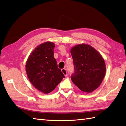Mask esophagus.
Returning <instances> with one entry per match:
<instances>
[{"instance_id": "34e87169", "label": "esophagus", "mask_w": 126, "mask_h": 126, "mask_svg": "<svg viewBox=\"0 0 126 126\" xmlns=\"http://www.w3.org/2000/svg\"><path fill=\"white\" fill-rule=\"evenodd\" d=\"M62 72L63 73V74L64 75L65 77H66L67 76H68V74H67V71H66V70L65 69H62Z\"/></svg>"}]
</instances>
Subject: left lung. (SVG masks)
<instances>
[{
    "label": "left lung",
    "instance_id": "1",
    "mask_svg": "<svg viewBox=\"0 0 126 126\" xmlns=\"http://www.w3.org/2000/svg\"><path fill=\"white\" fill-rule=\"evenodd\" d=\"M74 72L71 79L81 91L90 93L100 86L106 73V65L101 55L92 47L82 44L71 50Z\"/></svg>",
    "mask_w": 126,
    "mask_h": 126
}]
</instances>
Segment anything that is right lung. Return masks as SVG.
<instances>
[{
	"label": "right lung",
	"mask_w": 126,
	"mask_h": 126,
	"mask_svg": "<svg viewBox=\"0 0 126 126\" xmlns=\"http://www.w3.org/2000/svg\"><path fill=\"white\" fill-rule=\"evenodd\" d=\"M54 47L51 42L41 44L32 52L26 64L31 83L46 94L52 92L65 77L54 57Z\"/></svg>",
	"instance_id": "right-lung-1"
}]
</instances>
